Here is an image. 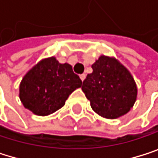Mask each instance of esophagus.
Listing matches in <instances>:
<instances>
[{
    "label": "esophagus",
    "mask_w": 158,
    "mask_h": 158,
    "mask_svg": "<svg viewBox=\"0 0 158 158\" xmlns=\"http://www.w3.org/2000/svg\"><path fill=\"white\" fill-rule=\"evenodd\" d=\"M80 77H81V80L83 81L85 80V77H86V75L85 74H81V75H80Z\"/></svg>",
    "instance_id": "1"
}]
</instances>
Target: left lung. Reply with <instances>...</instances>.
Returning <instances> with one entry per match:
<instances>
[{"mask_svg": "<svg viewBox=\"0 0 158 158\" xmlns=\"http://www.w3.org/2000/svg\"><path fill=\"white\" fill-rule=\"evenodd\" d=\"M81 89L94 112L115 119L127 114L137 98V86L130 71L116 58L101 55L92 65Z\"/></svg>", "mask_w": 158, "mask_h": 158, "instance_id": "8db88e82", "label": "left lung"}]
</instances>
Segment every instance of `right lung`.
<instances>
[{"label": "right lung", "instance_id": "right-lung-1", "mask_svg": "<svg viewBox=\"0 0 158 158\" xmlns=\"http://www.w3.org/2000/svg\"><path fill=\"white\" fill-rule=\"evenodd\" d=\"M81 84L69 64H60L55 57H50L42 59L24 76L19 98L35 115L48 116L63 107L68 96Z\"/></svg>", "mask_w": 158, "mask_h": 158}]
</instances>
